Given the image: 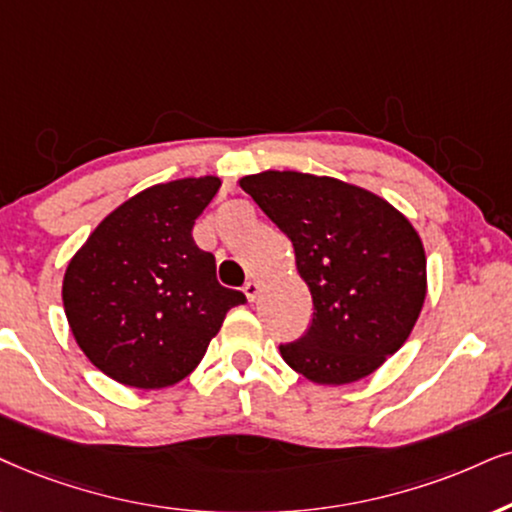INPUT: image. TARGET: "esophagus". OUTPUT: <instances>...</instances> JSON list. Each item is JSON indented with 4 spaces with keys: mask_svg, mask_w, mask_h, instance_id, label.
Returning <instances> with one entry per match:
<instances>
[{
    "mask_svg": "<svg viewBox=\"0 0 512 512\" xmlns=\"http://www.w3.org/2000/svg\"><path fill=\"white\" fill-rule=\"evenodd\" d=\"M260 290H262V286H260V283H257V281H248V283H245V286H243V293H245V297H248L250 302L255 300L257 295H260Z\"/></svg>",
    "mask_w": 512,
    "mask_h": 512,
    "instance_id": "34e87169",
    "label": "esophagus"
}]
</instances>
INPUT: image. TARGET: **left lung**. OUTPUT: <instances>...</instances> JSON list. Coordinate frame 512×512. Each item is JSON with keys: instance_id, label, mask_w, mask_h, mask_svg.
I'll return each instance as SVG.
<instances>
[{"instance_id": "obj_1", "label": "left lung", "mask_w": 512, "mask_h": 512, "mask_svg": "<svg viewBox=\"0 0 512 512\" xmlns=\"http://www.w3.org/2000/svg\"><path fill=\"white\" fill-rule=\"evenodd\" d=\"M238 184L293 241L312 293V326L278 347L283 361L319 385L378 371L411 335L428 293L413 224L385 198L333 177L267 170Z\"/></svg>"}]
</instances>
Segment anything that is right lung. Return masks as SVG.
<instances>
[{"mask_svg":"<svg viewBox=\"0 0 512 512\" xmlns=\"http://www.w3.org/2000/svg\"><path fill=\"white\" fill-rule=\"evenodd\" d=\"M219 177L155 184L92 231L63 276V309L75 342L115 383L160 390L184 380L208 352L241 290L219 286L215 257L193 224Z\"/></svg>","mask_w":512,"mask_h":512,"instance_id":"add662e5","label":"right lung"}]
</instances>
